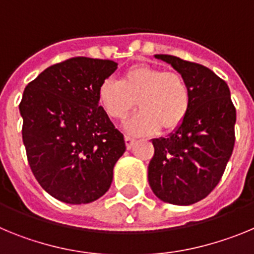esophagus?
Instances as JSON below:
<instances>
[{"instance_id": "obj_1", "label": "esophagus", "mask_w": 254, "mask_h": 254, "mask_svg": "<svg viewBox=\"0 0 254 254\" xmlns=\"http://www.w3.org/2000/svg\"><path fill=\"white\" fill-rule=\"evenodd\" d=\"M125 141H126V147H127L128 150L132 149V146H133V142H134L133 138L129 137V136H126Z\"/></svg>"}]
</instances>
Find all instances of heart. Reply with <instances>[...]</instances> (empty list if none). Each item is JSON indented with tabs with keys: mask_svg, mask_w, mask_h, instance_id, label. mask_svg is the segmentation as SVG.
<instances>
[{
	"mask_svg": "<svg viewBox=\"0 0 254 254\" xmlns=\"http://www.w3.org/2000/svg\"><path fill=\"white\" fill-rule=\"evenodd\" d=\"M100 107L112 120H125L138 108L133 118L126 123L127 132L145 136L174 131L185 122L190 107V89L178 71L152 64H137L128 68L122 80L107 77L98 89Z\"/></svg>",
	"mask_w": 254,
	"mask_h": 254,
	"instance_id": "1",
	"label": "heart"
}]
</instances>
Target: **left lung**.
<instances>
[{"label":"left lung","mask_w":254,"mask_h":254,"mask_svg":"<svg viewBox=\"0 0 254 254\" xmlns=\"http://www.w3.org/2000/svg\"><path fill=\"white\" fill-rule=\"evenodd\" d=\"M185 76L190 107L167 138H155L149 183L164 202L187 206L211 193L224 174L235 142L237 112L229 86L207 67L176 56L156 55Z\"/></svg>","instance_id":"1"}]
</instances>
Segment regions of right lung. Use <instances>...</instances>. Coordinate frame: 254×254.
<instances>
[{
    "label": "right lung",
    "instance_id": "obj_1",
    "mask_svg": "<svg viewBox=\"0 0 254 254\" xmlns=\"http://www.w3.org/2000/svg\"><path fill=\"white\" fill-rule=\"evenodd\" d=\"M109 60L73 57L26 85L19 109L29 165L44 190L71 205L93 202L109 190L126 150L123 134L98 100Z\"/></svg>",
    "mask_w": 254,
    "mask_h": 254
}]
</instances>
